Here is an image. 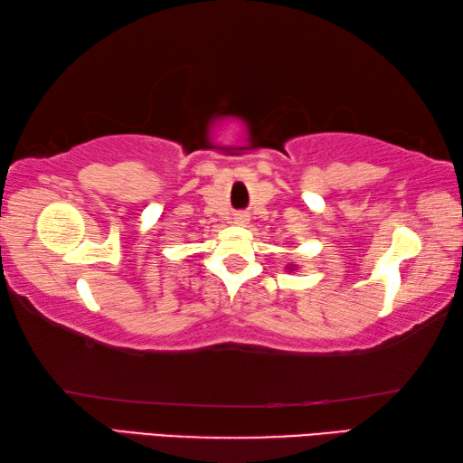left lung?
Wrapping results in <instances>:
<instances>
[{
  "label": "left lung",
  "instance_id": "8db88e82",
  "mask_svg": "<svg viewBox=\"0 0 463 463\" xmlns=\"http://www.w3.org/2000/svg\"><path fill=\"white\" fill-rule=\"evenodd\" d=\"M288 269H289V268H288Z\"/></svg>",
  "mask_w": 463,
  "mask_h": 463
}]
</instances>
